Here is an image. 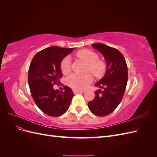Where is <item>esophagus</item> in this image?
<instances>
[{
	"label": "esophagus",
	"instance_id": "esophagus-1",
	"mask_svg": "<svg viewBox=\"0 0 157 157\" xmlns=\"http://www.w3.org/2000/svg\"><path fill=\"white\" fill-rule=\"evenodd\" d=\"M73 92L74 94H77L78 93H81V92H84V90H73Z\"/></svg>",
	"mask_w": 157,
	"mask_h": 157
}]
</instances>
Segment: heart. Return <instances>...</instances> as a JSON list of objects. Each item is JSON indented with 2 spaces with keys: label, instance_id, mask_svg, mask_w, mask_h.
Segmentation results:
<instances>
[{
  "label": "heart",
  "instance_id": "heart-1",
  "mask_svg": "<svg viewBox=\"0 0 157 157\" xmlns=\"http://www.w3.org/2000/svg\"><path fill=\"white\" fill-rule=\"evenodd\" d=\"M77 56L88 64V70L95 77H99L105 72V64L103 61L98 59V55L91 50L84 49L78 51ZM61 70L63 74H67L71 71V59L66 57L61 63ZM92 81V77L90 74L80 75L73 73L67 78L69 86L77 90L86 88Z\"/></svg>",
  "mask_w": 157,
  "mask_h": 157
}]
</instances>
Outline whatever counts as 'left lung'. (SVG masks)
<instances>
[{
  "label": "left lung",
  "instance_id": "8db88e82",
  "mask_svg": "<svg viewBox=\"0 0 157 157\" xmlns=\"http://www.w3.org/2000/svg\"><path fill=\"white\" fill-rule=\"evenodd\" d=\"M92 46L105 58L106 71L94 85L98 89L88 105L94 115L105 117L115 111L122 101L128 82V67L125 58L118 50L101 43Z\"/></svg>",
  "mask_w": 157,
  "mask_h": 157
}]
</instances>
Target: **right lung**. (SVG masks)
I'll return each mask as SVG.
<instances>
[{
    "label": "right lung",
    "instance_id": "add662e5",
    "mask_svg": "<svg viewBox=\"0 0 157 157\" xmlns=\"http://www.w3.org/2000/svg\"><path fill=\"white\" fill-rule=\"evenodd\" d=\"M75 48L51 46L34 56L28 72V83L31 96L37 107L51 117H59L67 111L75 94L68 86L65 91L54 90L60 83L63 74L61 63L66 56Z\"/></svg>",
    "mask_w": 157,
    "mask_h": 157
}]
</instances>
